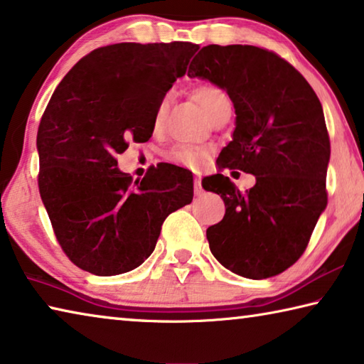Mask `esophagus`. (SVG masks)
Instances as JSON below:
<instances>
[{
    "mask_svg": "<svg viewBox=\"0 0 364 364\" xmlns=\"http://www.w3.org/2000/svg\"><path fill=\"white\" fill-rule=\"evenodd\" d=\"M201 193H203V187H201V178L196 177V178H195V195L198 196V195H201Z\"/></svg>",
    "mask_w": 364,
    "mask_h": 364,
    "instance_id": "1",
    "label": "esophagus"
}]
</instances>
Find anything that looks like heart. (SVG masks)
<instances>
[{"instance_id": "heart-1", "label": "heart", "mask_w": 364, "mask_h": 364, "mask_svg": "<svg viewBox=\"0 0 364 364\" xmlns=\"http://www.w3.org/2000/svg\"><path fill=\"white\" fill-rule=\"evenodd\" d=\"M193 98L198 101V105L203 108L208 119H211L214 114H216V111L221 108L224 103H228L229 101L225 92L214 85L196 87L193 90ZM168 105H169L168 97L161 100V103L158 105L156 112H154V126L156 127H159L161 122H163L166 111H168ZM205 156H206V150L198 146H192V145H177L169 151V158L174 161V163L188 166V168H196V166H200L201 161L205 159Z\"/></svg>"}]
</instances>
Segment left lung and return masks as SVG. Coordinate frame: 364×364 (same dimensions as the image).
I'll return each mask as SVG.
<instances>
[{"label": "left lung", "instance_id": "1", "mask_svg": "<svg viewBox=\"0 0 364 364\" xmlns=\"http://www.w3.org/2000/svg\"><path fill=\"white\" fill-rule=\"evenodd\" d=\"M188 77L223 88L234 105L235 129L219 169L256 178L247 192L223 174L201 181L225 205L223 221L206 230L211 253L237 276L281 274L305 252L327 205L331 143L319 98L294 65L250 45L203 46Z\"/></svg>", "mask_w": 364, "mask_h": 364}]
</instances>
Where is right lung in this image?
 <instances>
[{
    "label": "right lung",
    "mask_w": 364,
    "mask_h": 364,
    "mask_svg": "<svg viewBox=\"0 0 364 364\" xmlns=\"http://www.w3.org/2000/svg\"><path fill=\"white\" fill-rule=\"evenodd\" d=\"M196 50L188 41L98 48L53 93L37 134L38 188L59 245L80 269H135L164 219L192 203L188 169L161 163L132 182L116 156L129 141L150 140L158 105Z\"/></svg>",
    "instance_id": "right-lung-1"
}]
</instances>
